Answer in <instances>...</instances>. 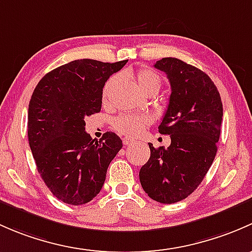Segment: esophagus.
<instances>
[{
  "instance_id": "1",
  "label": "esophagus",
  "mask_w": 252,
  "mask_h": 252,
  "mask_svg": "<svg viewBox=\"0 0 252 252\" xmlns=\"http://www.w3.org/2000/svg\"><path fill=\"white\" fill-rule=\"evenodd\" d=\"M123 143H124V145H129V144L133 143V139L127 138V137H125V138L123 139Z\"/></svg>"
}]
</instances>
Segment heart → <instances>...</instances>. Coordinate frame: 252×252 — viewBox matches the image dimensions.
<instances>
[{"label": "heart", "instance_id": "obj_1", "mask_svg": "<svg viewBox=\"0 0 252 252\" xmlns=\"http://www.w3.org/2000/svg\"><path fill=\"white\" fill-rule=\"evenodd\" d=\"M131 76L136 80L137 85H138L139 88H141L143 92H145V91H148L152 87L160 88V85H161V79H160V76L152 69L142 68L137 70L136 72H132ZM115 82L116 76H113L110 77L107 81V84L104 85V88H103V98H104V99H107L109 92H110L111 88L114 87ZM152 123L153 119L150 115L124 114V115L118 116V118L114 120L113 125L115 127V129H118L120 133L128 137H136L143 131L145 127L150 125Z\"/></svg>", "mask_w": 252, "mask_h": 252}]
</instances>
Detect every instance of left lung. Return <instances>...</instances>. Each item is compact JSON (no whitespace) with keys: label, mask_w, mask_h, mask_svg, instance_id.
Wrapping results in <instances>:
<instances>
[{"label":"left lung","mask_w":252,"mask_h":252,"mask_svg":"<svg viewBox=\"0 0 252 252\" xmlns=\"http://www.w3.org/2000/svg\"><path fill=\"white\" fill-rule=\"evenodd\" d=\"M164 71L171 95L159 132L170 134V147L155 149L139 171L142 188L153 200L173 204L190 195L214 162L221 133L222 100L217 87L200 69L177 58L154 64Z\"/></svg>","instance_id":"obj_1"}]
</instances>
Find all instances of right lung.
<instances>
[{
	"label": "right lung",
	"instance_id": "add662e5",
	"mask_svg": "<svg viewBox=\"0 0 252 252\" xmlns=\"http://www.w3.org/2000/svg\"><path fill=\"white\" fill-rule=\"evenodd\" d=\"M126 63L77 59L49 71L33 90L28 111L29 144L43 182L63 203L92 200L123 148L114 132L92 139L85 131V118L99 113L105 82Z\"/></svg>",
	"mask_w": 252,
	"mask_h": 252
}]
</instances>
